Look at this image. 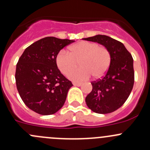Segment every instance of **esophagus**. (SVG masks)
Listing matches in <instances>:
<instances>
[{"label": "esophagus", "mask_w": 150, "mask_h": 150, "mask_svg": "<svg viewBox=\"0 0 150 150\" xmlns=\"http://www.w3.org/2000/svg\"><path fill=\"white\" fill-rule=\"evenodd\" d=\"M73 85L75 86H78V87H79V86H82V83H75V82H74L73 83Z\"/></svg>", "instance_id": "obj_1"}]
</instances>
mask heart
I'll use <instances>...</instances> for the list:
<instances>
[{
    "label": "heart",
    "mask_w": 150,
    "mask_h": 150,
    "mask_svg": "<svg viewBox=\"0 0 150 150\" xmlns=\"http://www.w3.org/2000/svg\"><path fill=\"white\" fill-rule=\"evenodd\" d=\"M69 53L62 50L56 57V64L66 75L79 62L81 67L69 71L67 77L76 82L85 81L92 75L94 79L103 77L111 63V54L107 48L98 43L81 41L69 48Z\"/></svg>",
    "instance_id": "1"
}]
</instances>
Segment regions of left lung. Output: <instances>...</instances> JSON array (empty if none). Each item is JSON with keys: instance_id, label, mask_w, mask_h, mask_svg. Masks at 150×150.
<instances>
[{"instance_id": "left-lung-1", "label": "left lung", "mask_w": 150, "mask_h": 150, "mask_svg": "<svg viewBox=\"0 0 150 150\" xmlns=\"http://www.w3.org/2000/svg\"><path fill=\"white\" fill-rule=\"evenodd\" d=\"M104 46L111 54V63L105 75L92 82L91 92L86 96L88 107L99 114L115 111L125 102L134 83V59L125 46L104 35L83 38Z\"/></svg>"}]
</instances>
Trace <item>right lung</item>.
Wrapping results in <instances>:
<instances>
[{"label":"right lung","mask_w":150,"mask_h":150,"mask_svg":"<svg viewBox=\"0 0 150 150\" xmlns=\"http://www.w3.org/2000/svg\"><path fill=\"white\" fill-rule=\"evenodd\" d=\"M74 41L44 38L28 46L19 59L15 74L16 88L24 103L33 111L48 115L64 105L72 84L58 69L56 57Z\"/></svg>","instance_id":"obj_1"}]
</instances>
